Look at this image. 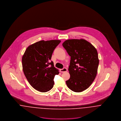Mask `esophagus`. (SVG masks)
<instances>
[{"mask_svg": "<svg viewBox=\"0 0 121 121\" xmlns=\"http://www.w3.org/2000/svg\"><path fill=\"white\" fill-rule=\"evenodd\" d=\"M68 71V69H67L66 68H64L62 69H60V72L61 73H63V72H67Z\"/></svg>", "mask_w": 121, "mask_h": 121, "instance_id": "1", "label": "esophagus"}]
</instances>
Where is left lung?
I'll list each match as a JSON object with an SVG mask.
<instances>
[{"label":"left lung","mask_w":121,"mask_h":121,"mask_svg":"<svg viewBox=\"0 0 121 121\" xmlns=\"http://www.w3.org/2000/svg\"><path fill=\"white\" fill-rule=\"evenodd\" d=\"M62 46L71 57L70 77L66 82L67 85L73 92H82L91 85L96 76L99 62L97 51L83 39H68Z\"/></svg>","instance_id":"obj_1"}]
</instances>
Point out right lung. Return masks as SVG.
<instances>
[{"instance_id":"obj_1","label":"right lung","mask_w":121,"mask_h":121,"mask_svg":"<svg viewBox=\"0 0 121 121\" xmlns=\"http://www.w3.org/2000/svg\"><path fill=\"white\" fill-rule=\"evenodd\" d=\"M60 42V40L38 41L29 46L22 57L24 74L30 85L39 92L50 90L55 75L59 73L50 60L52 52Z\"/></svg>"}]
</instances>
